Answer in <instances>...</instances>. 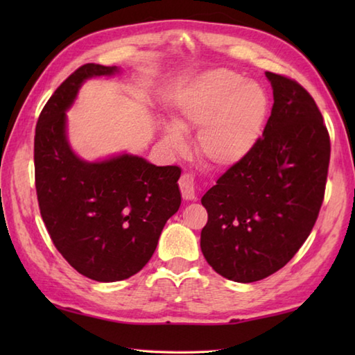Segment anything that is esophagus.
<instances>
[{"instance_id": "1", "label": "esophagus", "mask_w": 355, "mask_h": 355, "mask_svg": "<svg viewBox=\"0 0 355 355\" xmlns=\"http://www.w3.org/2000/svg\"><path fill=\"white\" fill-rule=\"evenodd\" d=\"M180 191H182L183 198L186 201H195L197 200V192H195V182L191 173H183L178 180Z\"/></svg>"}]
</instances>
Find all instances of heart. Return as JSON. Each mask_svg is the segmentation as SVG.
<instances>
[{"mask_svg": "<svg viewBox=\"0 0 355 355\" xmlns=\"http://www.w3.org/2000/svg\"><path fill=\"white\" fill-rule=\"evenodd\" d=\"M268 116V96L259 84L229 69L205 71L177 99V119L163 123L168 145L182 150L184 131L198 130L200 155L218 168H232L250 155Z\"/></svg>", "mask_w": 355, "mask_h": 355, "instance_id": "obj_1", "label": "heart"}]
</instances>
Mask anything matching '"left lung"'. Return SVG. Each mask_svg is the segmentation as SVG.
<instances>
[{"label": "left lung", "mask_w": 355, "mask_h": 355, "mask_svg": "<svg viewBox=\"0 0 355 355\" xmlns=\"http://www.w3.org/2000/svg\"><path fill=\"white\" fill-rule=\"evenodd\" d=\"M266 76L275 103L262 139L201 198L209 214L201 252L218 275L243 284L276 273L305 243L325 195L331 153L306 89L281 74Z\"/></svg>", "instance_id": "1"}]
</instances>
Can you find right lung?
<instances>
[{
    "label": "right lung",
    "mask_w": 355,
    "mask_h": 355,
    "mask_svg": "<svg viewBox=\"0 0 355 355\" xmlns=\"http://www.w3.org/2000/svg\"><path fill=\"white\" fill-rule=\"evenodd\" d=\"M120 71L116 65H82L45 103L35 132L36 193L45 227L67 262L97 282L139 273L182 205L178 166H155L128 153L89 162L70 145L67 111L80 87Z\"/></svg>",
    "instance_id": "1"
}]
</instances>
